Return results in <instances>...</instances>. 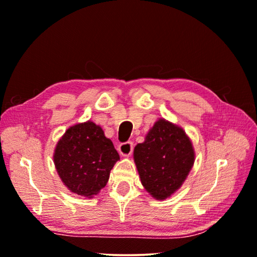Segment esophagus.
<instances>
[{"label":"esophagus","mask_w":257,"mask_h":257,"mask_svg":"<svg viewBox=\"0 0 257 257\" xmlns=\"http://www.w3.org/2000/svg\"><path fill=\"white\" fill-rule=\"evenodd\" d=\"M134 149L133 142H125V143H122L118 145V152L122 157H129L132 155Z\"/></svg>","instance_id":"obj_1"}]
</instances>
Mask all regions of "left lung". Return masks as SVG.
<instances>
[{
	"mask_svg": "<svg viewBox=\"0 0 257 257\" xmlns=\"http://www.w3.org/2000/svg\"><path fill=\"white\" fill-rule=\"evenodd\" d=\"M141 182L153 198L164 201L181 188L194 166L193 143L178 124L158 118L143 143L134 149Z\"/></svg>",
	"mask_w": 257,
	"mask_h": 257,
	"instance_id": "left-lung-1",
	"label": "left lung"
}]
</instances>
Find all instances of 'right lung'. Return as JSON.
<instances>
[{
  "instance_id": "right-lung-1",
  "label": "right lung",
  "mask_w": 257,
  "mask_h": 257,
  "mask_svg": "<svg viewBox=\"0 0 257 257\" xmlns=\"http://www.w3.org/2000/svg\"><path fill=\"white\" fill-rule=\"evenodd\" d=\"M120 160L112 141L93 121L69 127L56 143L53 162L63 185L71 193L92 198L108 182Z\"/></svg>"
}]
</instances>
